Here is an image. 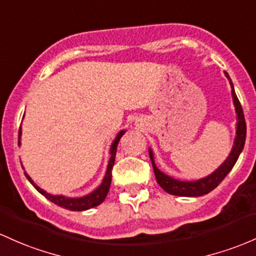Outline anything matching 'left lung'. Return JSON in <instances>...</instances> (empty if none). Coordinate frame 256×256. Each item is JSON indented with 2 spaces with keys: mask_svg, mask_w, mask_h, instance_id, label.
Returning <instances> with one entry per match:
<instances>
[{
  "mask_svg": "<svg viewBox=\"0 0 256 256\" xmlns=\"http://www.w3.org/2000/svg\"><path fill=\"white\" fill-rule=\"evenodd\" d=\"M224 75L230 80V85L232 88V98L233 103L236 106V113H237V131H236V138L234 143H233V147L230 156H227V159L224 160L222 164L220 165L218 169H216L212 175L206 176V178L196 180V181H180V180H175L170 176L165 175L164 172H162L158 168H156V162H154V156L153 152L150 150V156L152 160V165H153L154 175H156V182L160 184V187L164 190H166L169 194L172 196H200L204 194H208L209 192H212L214 188H216L218 184H221V181L226 178L227 174L232 170V168L234 166L236 162L238 160V156L242 153L244 148V143H246V119H244L243 109L240 106V100L237 98V94L234 92V87L230 78L228 74L224 72Z\"/></svg>",
  "mask_w": 256,
  "mask_h": 256,
  "instance_id": "1",
  "label": "left lung"
}]
</instances>
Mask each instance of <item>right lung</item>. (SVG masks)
Masks as SVG:
<instances>
[{
  "label": "right lung",
  "mask_w": 256,
  "mask_h": 256,
  "mask_svg": "<svg viewBox=\"0 0 256 256\" xmlns=\"http://www.w3.org/2000/svg\"><path fill=\"white\" fill-rule=\"evenodd\" d=\"M124 134H125V131H124V130L120 131V132L118 134V136L115 137L114 142L112 143L110 159H109L106 176H104V178H103V181H102V184H100V186L97 187L96 190H94V192L90 193V194H87L85 196H80V198H68V196H53V194H50V193L44 192V190H42V188L38 187V184H36L35 182L32 181V178H30V176L28 175L26 172H24L25 176H26V178L29 180L30 184H32V186L35 187L36 190H38L42 196H46V198L48 199L50 202L54 203L56 206H60V208H64V209L72 210V212H84V210L91 209V208H94V206H100V203H103V202H104L106 196V194H108V192H109V187H110V184H112V170H113V166H114L115 154H116V147H118V144H119L120 138H122V136ZM20 136H22V128H19L18 144H20ZM22 168H23V165H22ZM23 169H24V168H23Z\"/></svg>",
  "instance_id": "1"
}]
</instances>
